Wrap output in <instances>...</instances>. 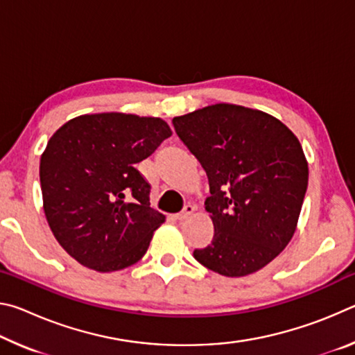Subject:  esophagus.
<instances>
[{"instance_id":"1","label":"esophagus","mask_w":355,"mask_h":355,"mask_svg":"<svg viewBox=\"0 0 355 355\" xmlns=\"http://www.w3.org/2000/svg\"><path fill=\"white\" fill-rule=\"evenodd\" d=\"M196 211V207L194 205H191V203H188V205H184V208L182 209V211H180L175 218L178 219V220H184V219H188L189 216Z\"/></svg>"}]
</instances>
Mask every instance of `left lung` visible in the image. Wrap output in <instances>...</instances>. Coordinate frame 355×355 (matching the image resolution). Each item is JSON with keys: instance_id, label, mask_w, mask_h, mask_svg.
Instances as JSON below:
<instances>
[{"instance_id": "left-lung-1", "label": "left lung", "mask_w": 355, "mask_h": 355, "mask_svg": "<svg viewBox=\"0 0 355 355\" xmlns=\"http://www.w3.org/2000/svg\"><path fill=\"white\" fill-rule=\"evenodd\" d=\"M175 133L207 172L213 241L194 258L225 277L272 261L296 230L309 184L297 137L269 114L219 103L173 117Z\"/></svg>"}]
</instances>
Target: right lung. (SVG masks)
<instances>
[{
  "instance_id": "add662e5",
  "label": "right lung",
  "mask_w": 355,
  "mask_h": 355,
  "mask_svg": "<svg viewBox=\"0 0 355 355\" xmlns=\"http://www.w3.org/2000/svg\"><path fill=\"white\" fill-rule=\"evenodd\" d=\"M171 135L161 119L105 112L71 119L50 137L40 158L45 216L83 266L112 272L146 255L166 218L150 208L136 164Z\"/></svg>"
}]
</instances>
